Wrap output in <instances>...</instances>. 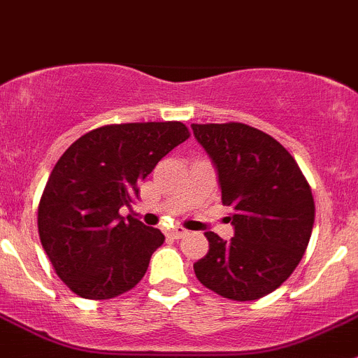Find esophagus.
Listing matches in <instances>:
<instances>
[{
	"label": "esophagus",
	"mask_w": 358,
	"mask_h": 358,
	"mask_svg": "<svg viewBox=\"0 0 358 358\" xmlns=\"http://www.w3.org/2000/svg\"><path fill=\"white\" fill-rule=\"evenodd\" d=\"M187 234H189V230H185L183 227H175L173 230H169L168 236L173 237V239H182V237H185Z\"/></svg>",
	"instance_id": "obj_1"
}]
</instances>
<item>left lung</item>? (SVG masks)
<instances>
[{
  "instance_id": "8db88e82",
  "label": "left lung",
  "mask_w": 358,
  "mask_h": 358,
  "mask_svg": "<svg viewBox=\"0 0 358 358\" xmlns=\"http://www.w3.org/2000/svg\"><path fill=\"white\" fill-rule=\"evenodd\" d=\"M192 131L215 164L234 225L230 241L204 234L209 251L194 272L223 298H263L289 279L305 255L315 220L312 189L294 157L252 126L192 124Z\"/></svg>"
}]
</instances>
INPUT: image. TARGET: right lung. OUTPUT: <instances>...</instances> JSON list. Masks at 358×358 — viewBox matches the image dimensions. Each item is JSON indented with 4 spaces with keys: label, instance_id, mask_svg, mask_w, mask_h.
Wrapping results in <instances>:
<instances>
[{
    "label": "right lung",
    "instance_id": "add662e5",
    "mask_svg": "<svg viewBox=\"0 0 358 358\" xmlns=\"http://www.w3.org/2000/svg\"><path fill=\"white\" fill-rule=\"evenodd\" d=\"M190 136L183 122L107 124L76 140L57 161L38 208L43 249L57 275L86 299L133 289L164 243L159 229L119 209L138 197L156 164Z\"/></svg>",
    "mask_w": 358,
    "mask_h": 358
}]
</instances>
